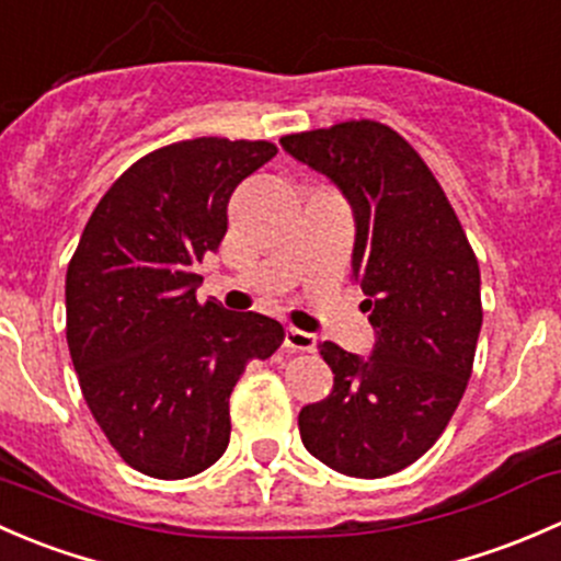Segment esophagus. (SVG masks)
<instances>
[{
  "label": "esophagus",
  "instance_id": "obj_1",
  "mask_svg": "<svg viewBox=\"0 0 561 561\" xmlns=\"http://www.w3.org/2000/svg\"><path fill=\"white\" fill-rule=\"evenodd\" d=\"M283 343H286V348H291V351H316L319 340H316V334L302 332V329L288 327L286 329V337H283Z\"/></svg>",
  "mask_w": 561,
  "mask_h": 561
}]
</instances>
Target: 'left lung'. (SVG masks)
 I'll return each mask as SVG.
<instances>
[{
	"mask_svg": "<svg viewBox=\"0 0 561 561\" xmlns=\"http://www.w3.org/2000/svg\"><path fill=\"white\" fill-rule=\"evenodd\" d=\"M280 146L351 205V273L375 329L369 356L321 343L334 383L299 410V435L343 476H391L435 446L467 389L483 321L476 253L430 167L389 126L348 121Z\"/></svg>",
	"mask_w": 561,
	"mask_h": 561,
	"instance_id": "left-lung-1",
	"label": "left lung"
}]
</instances>
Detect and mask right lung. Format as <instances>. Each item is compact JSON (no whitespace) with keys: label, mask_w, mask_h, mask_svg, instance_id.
Listing matches in <instances>:
<instances>
[{"label":"right lung","mask_w":561,"mask_h":561,"mask_svg":"<svg viewBox=\"0 0 561 561\" xmlns=\"http://www.w3.org/2000/svg\"><path fill=\"white\" fill-rule=\"evenodd\" d=\"M273 142H175L142 156L102 196L67 267V343L96 424L151 478L207 470L229 446V394L283 327L196 302V264L227 234L234 188Z\"/></svg>","instance_id":"1"}]
</instances>
